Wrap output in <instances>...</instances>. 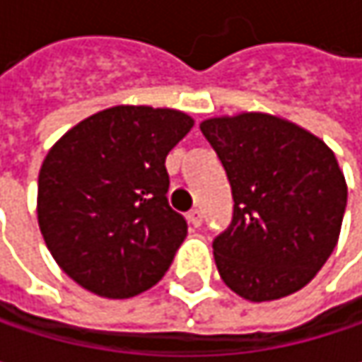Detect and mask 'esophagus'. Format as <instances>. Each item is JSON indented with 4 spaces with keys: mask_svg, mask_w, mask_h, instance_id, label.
Masks as SVG:
<instances>
[{
    "mask_svg": "<svg viewBox=\"0 0 362 362\" xmlns=\"http://www.w3.org/2000/svg\"><path fill=\"white\" fill-rule=\"evenodd\" d=\"M186 220H188V224H192V226L197 228V226H201L203 216H201V211H199V209H190V211H188V216H186Z\"/></svg>",
    "mask_w": 362,
    "mask_h": 362,
    "instance_id": "1",
    "label": "esophagus"
}]
</instances>
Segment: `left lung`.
Returning <instances> with one entry per match:
<instances>
[{
	"mask_svg": "<svg viewBox=\"0 0 362 362\" xmlns=\"http://www.w3.org/2000/svg\"><path fill=\"white\" fill-rule=\"evenodd\" d=\"M199 127L235 199L233 222L214 241L222 281L250 302L296 293L339 239L348 186L333 151L270 112L209 117Z\"/></svg>",
	"mask_w": 362,
	"mask_h": 362,
	"instance_id": "left-lung-1",
	"label": "left lung"
}]
</instances>
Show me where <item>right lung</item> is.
Segmentation results:
<instances>
[{"mask_svg": "<svg viewBox=\"0 0 362 362\" xmlns=\"http://www.w3.org/2000/svg\"><path fill=\"white\" fill-rule=\"evenodd\" d=\"M194 119L117 105L73 125L45 155L37 222L56 264L83 289L134 298L157 285L186 237L168 205V153Z\"/></svg>", "mask_w": 362, "mask_h": 362, "instance_id": "1", "label": "right lung"}]
</instances>
